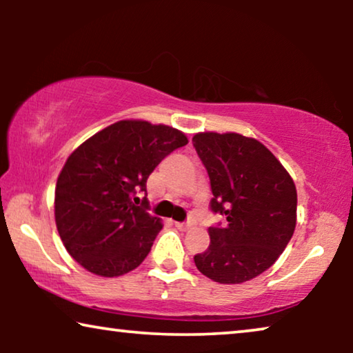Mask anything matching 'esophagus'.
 I'll return each instance as SVG.
<instances>
[{"instance_id": "1", "label": "esophagus", "mask_w": 353, "mask_h": 353, "mask_svg": "<svg viewBox=\"0 0 353 353\" xmlns=\"http://www.w3.org/2000/svg\"><path fill=\"white\" fill-rule=\"evenodd\" d=\"M175 226L178 230H181V231H185V230H188L191 226V223L190 221H186V223H183V221H175Z\"/></svg>"}]
</instances>
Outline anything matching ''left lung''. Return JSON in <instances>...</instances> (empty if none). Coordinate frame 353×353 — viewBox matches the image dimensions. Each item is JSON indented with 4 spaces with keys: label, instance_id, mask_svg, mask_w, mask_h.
<instances>
[{
    "label": "left lung",
    "instance_id": "obj_1",
    "mask_svg": "<svg viewBox=\"0 0 353 353\" xmlns=\"http://www.w3.org/2000/svg\"><path fill=\"white\" fill-rule=\"evenodd\" d=\"M192 146L210 180V210L226 219L209 228L210 245L194 255L196 267L221 284L249 281L272 267L292 238L296 185L254 138L197 133Z\"/></svg>",
    "mask_w": 353,
    "mask_h": 353
}]
</instances>
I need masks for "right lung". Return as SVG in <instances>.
Here are the masks:
<instances>
[{
  "label": "right lung",
  "instance_id": "add662e5",
  "mask_svg": "<svg viewBox=\"0 0 353 353\" xmlns=\"http://www.w3.org/2000/svg\"><path fill=\"white\" fill-rule=\"evenodd\" d=\"M188 138L167 125L120 120L67 159L56 185V226L67 252L88 272L114 278L146 259L162 223L148 214L146 181Z\"/></svg>",
  "mask_w": 353,
  "mask_h": 353
}]
</instances>
